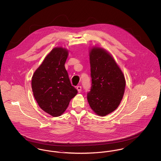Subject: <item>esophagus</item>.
<instances>
[{
  "mask_svg": "<svg viewBox=\"0 0 161 161\" xmlns=\"http://www.w3.org/2000/svg\"><path fill=\"white\" fill-rule=\"evenodd\" d=\"M77 91H78V92H81V86H78L77 87Z\"/></svg>",
  "mask_w": 161,
  "mask_h": 161,
  "instance_id": "obj_1",
  "label": "esophagus"
}]
</instances>
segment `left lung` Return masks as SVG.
<instances>
[{
  "label": "left lung",
  "instance_id": "1",
  "mask_svg": "<svg viewBox=\"0 0 161 161\" xmlns=\"http://www.w3.org/2000/svg\"><path fill=\"white\" fill-rule=\"evenodd\" d=\"M89 57L92 86L87 98L92 110L104 116L115 110L123 99L125 77L113 57L105 49L93 47Z\"/></svg>",
  "mask_w": 161,
  "mask_h": 161
}]
</instances>
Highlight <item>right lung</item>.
Wrapping results in <instances>:
<instances>
[{"label": "right lung", "instance_id": "add662e5", "mask_svg": "<svg viewBox=\"0 0 161 161\" xmlns=\"http://www.w3.org/2000/svg\"><path fill=\"white\" fill-rule=\"evenodd\" d=\"M68 56L66 49L55 47L32 77V92L39 107L54 117L64 113L78 92L71 85L64 67Z\"/></svg>", "mask_w": 161, "mask_h": 161}]
</instances>
